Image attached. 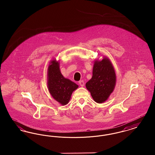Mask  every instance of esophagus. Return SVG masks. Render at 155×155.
I'll use <instances>...</instances> for the list:
<instances>
[{
	"label": "esophagus",
	"instance_id": "34e87169",
	"mask_svg": "<svg viewBox=\"0 0 155 155\" xmlns=\"http://www.w3.org/2000/svg\"><path fill=\"white\" fill-rule=\"evenodd\" d=\"M79 84L80 85V86L81 87H84V81H82V80H81V81H79Z\"/></svg>",
	"mask_w": 155,
	"mask_h": 155
}]
</instances>
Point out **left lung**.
Listing matches in <instances>:
<instances>
[{
    "label": "left lung",
    "mask_w": 155,
    "mask_h": 155,
    "mask_svg": "<svg viewBox=\"0 0 155 155\" xmlns=\"http://www.w3.org/2000/svg\"><path fill=\"white\" fill-rule=\"evenodd\" d=\"M116 84V75L110 60L104 56L101 60H95L92 77L85 84L96 103H102L107 100L113 92Z\"/></svg>",
    "instance_id": "left-lung-1"
}]
</instances>
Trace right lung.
Masks as SVG:
<instances>
[{
  "label": "right lung",
  "instance_id": "obj_1",
  "mask_svg": "<svg viewBox=\"0 0 155 155\" xmlns=\"http://www.w3.org/2000/svg\"><path fill=\"white\" fill-rule=\"evenodd\" d=\"M59 61L52 60L48 68V88L53 98L61 105H66L78 85L64 77L60 70Z\"/></svg>",
  "mask_w": 155,
  "mask_h": 155
}]
</instances>
